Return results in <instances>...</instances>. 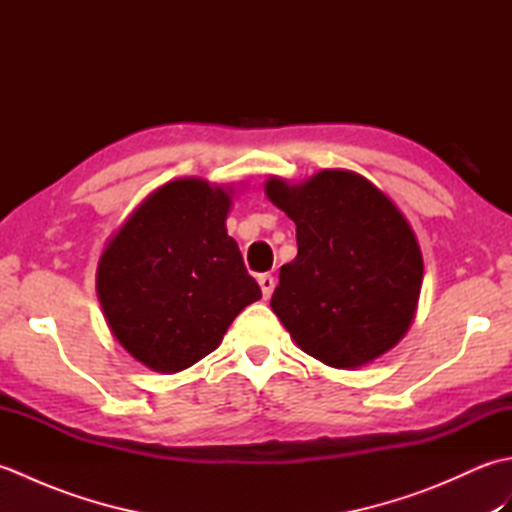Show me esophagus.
Returning <instances> with one entry per match:
<instances>
[{"label": "esophagus", "instance_id": "obj_1", "mask_svg": "<svg viewBox=\"0 0 512 512\" xmlns=\"http://www.w3.org/2000/svg\"><path fill=\"white\" fill-rule=\"evenodd\" d=\"M259 288H262V295H264V299H270V295H273V290H275V277L273 275H259Z\"/></svg>", "mask_w": 512, "mask_h": 512}]
</instances>
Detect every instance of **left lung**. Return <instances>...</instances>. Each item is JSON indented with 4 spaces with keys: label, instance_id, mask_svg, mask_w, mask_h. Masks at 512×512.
Returning a JSON list of instances; mask_svg holds the SVG:
<instances>
[{
    "label": "left lung",
    "instance_id": "left-lung-1",
    "mask_svg": "<svg viewBox=\"0 0 512 512\" xmlns=\"http://www.w3.org/2000/svg\"><path fill=\"white\" fill-rule=\"evenodd\" d=\"M268 200L297 224L299 253L279 270L270 308L303 352L358 367L391 350L416 314L422 255L383 191L325 169L299 187L266 182Z\"/></svg>",
    "mask_w": 512,
    "mask_h": 512
}]
</instances>
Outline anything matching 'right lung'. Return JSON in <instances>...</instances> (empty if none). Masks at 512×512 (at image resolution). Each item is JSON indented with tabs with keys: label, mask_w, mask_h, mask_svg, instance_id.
I'll return each mask as SVG.
<instances>
[{
	"label": "right lung",
	"mask_w": 512,
	"mask_h": 512,
	"mask_svg": "<svg viewBox=\"0 0 512 512\" xmlns=\"http://www.w3.org/2000/svg\"><path fill=\"white\" fill-rule=\"evenodd\" d=\"M228 206V193L204 180L169 182L101 257L96 292L107 325L156 372H180L211 354L237 314L262 297L226 233Z\"/></svg>",
	"instance_id": "right-lung-1"
}]
</instances>
